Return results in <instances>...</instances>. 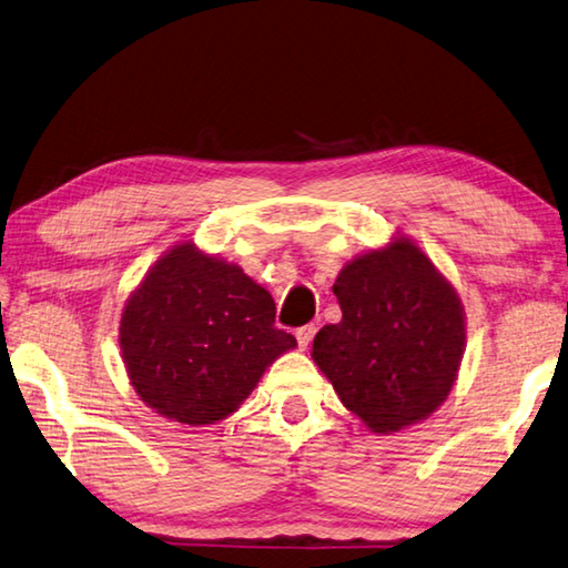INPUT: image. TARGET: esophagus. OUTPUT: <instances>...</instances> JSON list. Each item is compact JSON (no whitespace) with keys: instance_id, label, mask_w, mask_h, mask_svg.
<instances>
[{"instance_id":"34e87169","label":"esophagus","mask_w":568,"mask_h":568,"mask_svg":"<svg viewBox=\"0 0 568 568\" xmlns=\"http://www.w3.org/2000/svg\"><path fill=\"white\" fill-rule=\"evenodd\" d=\"M313 335H315V325H303V327L295 329V337H297V345H301V349L311 345Z\"/></svg>"}]
</instances>
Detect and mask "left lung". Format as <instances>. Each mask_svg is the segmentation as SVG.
Segmentation results:
<instances>
[{"mask_svg": "<svg viewBox=\"0 0 568 568\" xmlns=\"http://www.w3.org/2000/svg\"><path fill=\"white\" fill-rule=\"evenodd\" d=\"M343 320L313 339V359L343 405L377 435L429 417L464 355L455 287L409 239L355 257L333 285Z\"/></svg>", "mask_w": 568, "mask_h": 568, "instance_id": "8db88e82", "label": "left lung"}]
</instances>
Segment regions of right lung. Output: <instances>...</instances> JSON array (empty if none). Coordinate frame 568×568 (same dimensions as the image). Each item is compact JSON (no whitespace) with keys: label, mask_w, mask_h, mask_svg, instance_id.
<instances>
[{"label":"right lung","mask_w":568,"mask_h":568,"mask_svg":"<svg viewBox=\"0 0 568 568\" xmlns=\"http://www.w3.org/2000/svg\"><path fill=\"white\" fill-rule=\"evenodd\" d=\"M119 343L139 397L191 427L229 417L297 345L275 327L265 287L193 243L173 245L131 293Z\"/></svg>","instance_id":"obj_1"}]
</instances>
